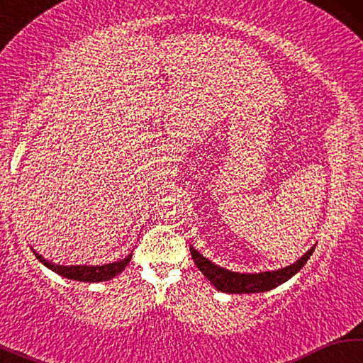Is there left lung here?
Wrapping results in <instances>:
<instances>
[{
    "mask_svg": "<svg viewBox=\"0 0 363 363\" xmlns=\"http://www.w3.org/2000/svg\"><path fill=\"white\" fill-rule=\"evenodd\" d=\"M315 245L309 251L299 257L296 262L290 266L281 267L277 270H264V272H233V270L219 267L218 264L211 262L203 257L194 247H190V255H192L196 267L205 277L216 286V290L230 293V294H251V293H264L274 290L279 285L285 284L293 275H296L304 264L309 259L311 255L314 253Z\"/></svg>",
    "mask_w": 363,
    "mask_h": 363,
    "instance_id": "obj_1",
    "label": "left lung"
}]
</instances>
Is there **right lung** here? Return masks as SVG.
<instances>
[{
  "label": "right lung",
  "instance_id": "obj_1",
  "mask_svg": "<svg viewBox=\"0 0 363 363\" xmlns=\"http://www.w3.org/2000/svg\"><path fill=\"white\" fill-rule=\"evenodd\" d=\"M33 255L36 256V259H40L41 264H45L48 269H51L52 272H56L59 275H62L65 279L70 280H77V281H89V284H96V281H106L110 280L118 275L120 272L125 270V267L130 264L133 253L128 255L125 259L115 261V262H108V264H102V266H82V264H77V266H62V264H56L51 262L43 257L41 255L36 253V251L32 248Z\"/></svg>",
  "mask_w": 363,
  "mask_h": 363
}]
</instances>
